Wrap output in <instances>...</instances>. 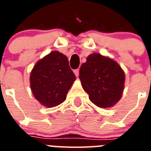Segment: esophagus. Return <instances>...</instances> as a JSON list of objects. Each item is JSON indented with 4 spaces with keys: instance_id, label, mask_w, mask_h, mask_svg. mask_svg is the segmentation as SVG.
Returning a JSON list of instances; mask_svg holds the SVG:
<instances>
[{
    "instance_id": "esophagus-1",
    "label": "esophagus",
    "mask_w": 151,
    "mask_h": 151,
    "mask_svg": "<svg viewBox=\"0 0 151 151\" xmlns=\"http://www.w3.org/2000/svg\"><path fill=\"white\" fill-rule=\"evenodd\" d=\"M73 73H74V74L76 75V77H78V76H79V70H78V69H76V70H73Z\"/></svg>"
}]
</instances>
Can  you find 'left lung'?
<instances>
[{"mask_svg":"<svg viewBox=\"0 0 151 151\" xmlns=\"http://www.w3.org/2000/svg\"><path fill=\"white\" fill-rule=\"evenodd\" d=\"M79 78L90 100L99 107H111L122 97L124 73L110 58L98 53L88 55L81 66Z\"/></svg>","mask_w":151,"mask_h":151,"instance_id":"8db88e82","label":"left lung"}]
</instances>
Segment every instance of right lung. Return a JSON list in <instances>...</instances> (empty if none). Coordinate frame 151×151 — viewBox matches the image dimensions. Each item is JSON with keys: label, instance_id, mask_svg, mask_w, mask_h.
<instances>
[{"label": "right lung", "instance_id": "add662e5", "mask_svg": "<svg viewBox=\"0 0 151 151\" xmlns=\"http://www.w3.org/2000/svg\"><path fill=\"white\" fill-rule=\"evenodd\" d=\"M75 79L67 57L57 51L39 60L29 78L34 97L47 107L63 103Z\"/></svg>", "mask_w": 151, "mask_h": 151}]
</instances>
